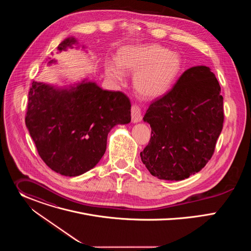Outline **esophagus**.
I'll return each instance as SVG.
<instances>
[{
  "label": "esophagus",
  "instance_id": "34e87169",
  "mask_svg": "<svg viewBox=\"0 0 251 251\" xmlns=\"http://www.w3.org/2000/svg\"><path fill=\"white\" fill-rule=\"evenodd\" d=\"M131 117H132V121L134 123H138L142 120V116H141V108L140 106L137 104H134L131 107Z\"/></svg>",
  "mask_w": 251,
  "mask_h": 251
}]
</instances>
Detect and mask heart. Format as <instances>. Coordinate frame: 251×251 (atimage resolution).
Masks as SVG:
<instances>
[{"mask_svg":"<svg viewBox=\"0 0 251 251\" xmlns=\"http://www.w3.org/2000/svg\"><path fill=\"white\" fill-rule=\"evenodd\" d=\"M117 64L106 63L107 77L121 82L123 71L136 74L134 86L139 95L155 99L169 91L180 74L182 60L176 53L162 46H129L119 50Z\"/></svg>","mask_w":251,"mask_h":251,"instance_id":"b5f03b06","label":"heart"}]
</instances>
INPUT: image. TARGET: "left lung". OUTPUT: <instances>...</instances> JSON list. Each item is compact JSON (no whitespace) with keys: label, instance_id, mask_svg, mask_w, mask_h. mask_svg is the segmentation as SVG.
Instances as JSON below:
<instances>
[{"label":"left lung","instance_id":"8db88e82","mask_svg":"<svg viewBox=\"0 0 251 251\" xmlns=\"http://www.w3.org/2000/svg\"><path fill=\"white\" fill-rule=\"evenodd\" d=\"M209 67L187 69L164 96L149 106V144L140 153L160 180L181 181L200 172L213 155L224 127V98Z\"/></svg>","mask_w":251,"mask_h":251}]
</instances>
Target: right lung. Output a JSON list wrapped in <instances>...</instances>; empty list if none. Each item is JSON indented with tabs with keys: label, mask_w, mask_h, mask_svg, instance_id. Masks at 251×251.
<instances>
[{
	"label": "right lung",
	"mask_w": 251,
	"mask_h": 251,
	"mask_svg": "<svg viewBox=\"0 0 251 251\" xmlns=\"http://www.w3.org/2000/svg\"><path fill=\"white\" fill-rule=\"evenodd\" d=\"M75 42L66 39L57 50H64ZM130 109L126 94L103 90L94 82L56 89L33 81L25 125L47 166L60 175L75 176L96 166L106 151L110 130L131 121Z\"/></svg>",
	"instance_id": "right-lung-1"
}]
</instances>
